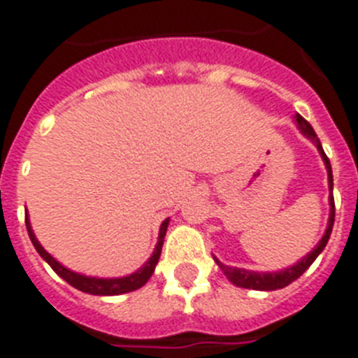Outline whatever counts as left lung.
<instances>
[{"label":"left lung","instance_id":"obj_1","mask_svg":"<svg viewBox=\"0 0 358 358\" xmlns=\"http://www.w3.org/2000/svg\"><path fill=\"white\" fill-rule=\"evenodd\" d=\"M294 121L298 123V129L301 130L305 138H309L313 143L316 145V149L320 152L322 159H324L325 164V169H327V178H329V191H333V171H331V164H329V158L325 156L324 149H322V143L316 132L313 130L307 121L301 117L300 113H296ZM329 206H331V211H329V222H327V229H325L324 237L320 239V243L315 246V248L310 250L309 254L305 255L303 259L298 261L296 264L292 266H287V268L280 270V272H254V270H245V268H235V266H226V264L220 263L217 257L213 255L215 263L219 264L220 270L224 272V275L228 278L229 281L237 287H243V289H254V290H278V289H283L287 285H290L292 281H296L303 274L305 270L309 268L310 264L315 263V259L318 255L322 254V250L325 248L327 245V241L331 237V231H333V224H335V199H333V193L329 194Z\"/></svg>","mask_w":358,"mask_h":358}]
</instances>
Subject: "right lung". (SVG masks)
<instances>
[{"label":"right lung","instance_id":"1","mask_svg":"<svg viewBox=\"0 0 358 358\" xmlns=\"http://www.w3.org/2000/svg\"><path fill=\"white\" fill-rule=\"evenodd\" d=\"M25 226H27L29 237H31V243L34 245L38 254L42 255V259L45 261V263H48L64 281H68L71 287L83 290V292H88V294L117 296V294H124V292H132V290L143 287V285L150 280V275L154 274V268H156V264H158L159 255H162V246H164V239H165V234H167L169 219H165L164 222H162V226H159L158 245H156V248H154L149 261H147L141 268L136 270L134 274L124 275V278H106V280H104V278H90V275L77 274V272H73V270L62 266V264L55 259L53 255L48 254V252L43 250V246L38 243V239L34 237L33 228H31V222H29L27 217H25Z\"/></svg>","mask_w":358,"mask_h":358}]
</instances>
